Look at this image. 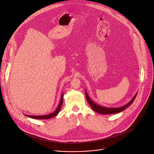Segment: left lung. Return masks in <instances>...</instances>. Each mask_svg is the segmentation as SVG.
I'll return each mask as SVG.
<instances>
[{"instance_id":"1","label":"left lung","mask_w":154,"mask_h":154,"mask_svg":"<svg viewBox=\"0 0 154 154\" xmlns=\"http://www.w3.org/2000/svg\"><path fill=\"white\" fill-rule=\"evenodd\" d=\"M137 93H138V92L136 93V94L134 96V97L132 99H131V100L128 103H127L126 105H125L122 106H121V107H118V108H110V107L102 106L96 104V103H94L90 98L88 94L86 91L85 90V94H86V100H87L88 102V103L90 104V105L91 106V107L92 108V109L96 112H97L98 113H100V114H102V115H109V114L118 113H119V112H121L124 111L125 108H127L130 104H131L134 102L135 99L136 98Z\"/></svg>"}]
</instances>
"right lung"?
<instances>
[{
	"instance_id": "add662e5",
	"label": "right lung",
	"mask_w": 154,
	"mask_h": 154,
	"mask_svg": "<svg viewBox=\"0 0 154 154\" xmlns=\"http://www.w3.org/2000/svg\"><path fill=\"white\" fill-rule=\"evenodd\" d=\"M63 94H62L61 97V99H60V102L57 109H55V111L54 112L52 113L51 114L47 115H43V116H30V115H26L27 116H28L29 118H33V119H48L53 118L54 116H56L58 114V113L60 110V109L61 108L62 104H63Z\"/></svg>"
}]
</instances>
